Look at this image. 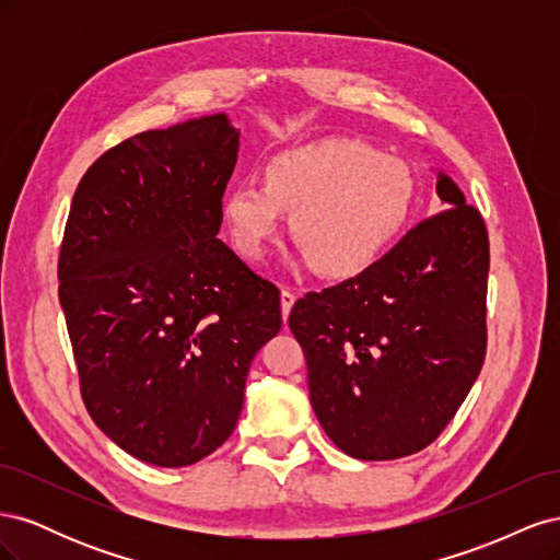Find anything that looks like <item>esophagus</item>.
<instances>
[{
	"instance_id": "1",
	"label": "esophagus",
	"mask_w": 560,
	"mask_h": 560,
	"mask_svg": "<svg viewBox=\"0 0 560 560\" xmlns=\"http://www.w3.org/2000/svg\"><path fill=\"white\" fill-rule=\"evenodd\" d=\"M294 301H296V294L292 292V290H282V294H280V306H282V317L287 319L290 317V311H292V306H294Z\"/></svg>"
}]
</instances>
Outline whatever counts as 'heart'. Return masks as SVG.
Here are the masks:
<instances>
[{"label":"heart","instance_id":"obj_1","mask_svg":"<svg viewBox=\"0 0 560 560\" xmlns=\"http://www.w3.org/2000/svg\"><path fill=\"white\" fill-rule=\"evenodd\" d=\"M413 175L395 156L348 138L284 149L266 163L264 182L241 179L222 198L231 238L259 259L292 212L296 243L322 276L369 268L401 233L413 202Z\"/></svg>","mask_w":560,"mask_h":560}]
</instances>
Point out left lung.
<instances>
[{"label":"left lung","mask_w":560,"mask_h":560,"mask_svg":"<svg viewBox=\"0 0 560 560\" xmlns=\"http://www.w3.org/2000/svg\"><path fill=\"white\" fill-rule=\"evenodd\" d=\"M442 212L360 276L290 313L322 430L358 460H397L444 432L486 358L488 231L439 173Z\"/></svg>","instance_id":"obj_1"}]
</instances>
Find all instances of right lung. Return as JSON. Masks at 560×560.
<instances>
[{
	"mask_svg": "<svg viewBox=\"0 0 560 560\" xmlns=\"http://www.w3.org/2000/svg\"><path fill=\"white\" fill-rule=\"evenodd\" d=\"M226 114L147 130L81 177L58 296L81 397L116 446L186 467L231 436L280 292L217 238L238 161Z\"/></svg>",
	"mask_w": 560,
	"mask_h": 560,
	"instance_id": "right-lung-1",
	"label": "right lung"
}]
</instances>
